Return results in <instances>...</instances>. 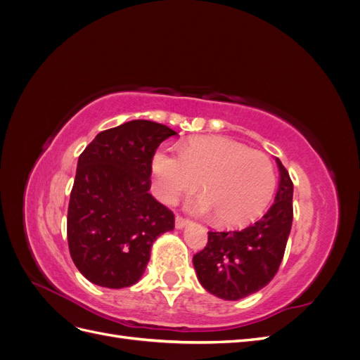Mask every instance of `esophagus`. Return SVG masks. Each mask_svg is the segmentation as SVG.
<instances>
[{"mask_svg":"<svg viewBox=\"0 0 360 360\" xmlns=\"http://www.w3.org/2000/svg\"><path fill=\"white\" fill-rule=\"evenodd\" d=\"M188 222H189V219H186V217H183L180 214L176 216V228H179V230H180V228H183V226H186Z\"/></svg>","mask_w":360,"mask_h":360,"instance_id":"obj_1","label":"esophagus"}]
</instances>
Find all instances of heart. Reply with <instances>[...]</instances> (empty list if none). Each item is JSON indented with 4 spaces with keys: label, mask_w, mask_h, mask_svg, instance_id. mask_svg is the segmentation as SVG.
<instances>
[{
    "label": "heart",
    "mask_w": 360,
    "mask_h": 360,
    "mask_svg": "<svg viewBox=\"0 0 360 360\" xmlns=\"http://www.w3.org/2000/svg\"><path fill=\"white\" fill-rule=\"evenodd\" d=\"M156 191L163 201L200 186L204 195L192 202L197 212H214L228 226L254 221L276 186L274 163L242 143L226 138H197L179 153L159 150L153 158Z\"/></svg>",
    "instance_id": "obj_1"
}]
</instances>
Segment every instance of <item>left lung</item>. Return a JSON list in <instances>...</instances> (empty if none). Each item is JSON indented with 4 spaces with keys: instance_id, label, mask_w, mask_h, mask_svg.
<instances>
[{
    "instance_id": "obj_1",
    "label": "left lung",
    "mask_w": 360,
    "mask_h": 360,
    "mask_svg": "<svg viewBox=\"0 0 360 360\" xmlns=\"http://www.w3.org/2000/svg\"><path fill=\"white\" fill-rule=\"evenodd\" d=\"M281 174L275 202L259 217L240 230L209 231L202 250L193 255L201 285L225 300H238L257 292L274 279L292 222V181L276 159Z\"/></svg>"
}]
</instances>
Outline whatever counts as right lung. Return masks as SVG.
Instances as JSON below:
<instances>
[{
  "mask_svg": "<svg viewBox=\"0 0 360 360\" xmlns=\"http://www.w3.org/2000/svg\"><path fill=\"white\" fill-rule=\"evenodd\" d=\"M174 135L165 124L134 120L103 130L81 153L68 210V242L75 266L93 284H136L151 245L174 228V213L148 193L153 156L162 141Z\"/></svg>",
  "mask_w": 360,
  "mask_h": 360,
  "instance_id": "right-lung-1",
  "label": "right lung"
}]
</instances>
